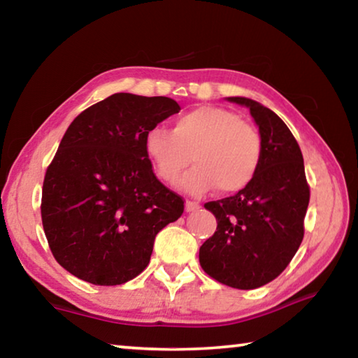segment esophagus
Listing matches in <instances>:
<instances>
[{"label": "esophagus", "instance_id": "34e87169", "mask_svg": "<svg viewBox=\"0 0 358 358\" xmlns=\"http://www.w3.org/2000/svg\"><path fill=\"white\" fill-rule=\"evenodd\" d=\"M199 207H201V205H199L197 202H192V201H186V205H185L186 211H194V210H197Z\"/></svg>", "mask_w": 358, "mask_h": 358}]
</instances>
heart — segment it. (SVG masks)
I'll use <instances>...</instances> for the list:
<instances>
[{
  "instance_id": "b5f03b06",
  "label": "heart",
  "mask_w": 358,
  "mask_h": 358,
  "mask_svg": "<svg viewBox=\"0 0 358 358\" xmlns=\"http://www.w3.org/2000/svg\"><path fill=\"white\" fill-rule=\"evenodd\" d=\"M143 148L164 183L177 185L189 166L183 186L205 194L217 186L224 194L251 183L262 159V138L250 123L222 107L203 106L181 115L173 129L155 126L145 134Z\"/></svg>"
}]
</instances>
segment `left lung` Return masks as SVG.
Returning a JSON list of instances; mask_svg holds the SVG:
<instances>
[{"label": "left lung", "mask_w": 358, "mask_h": 358, "mask_svg": "<svg viewBox=\"0 0 358 358\" xmlns=\"http://www.w3.org/2000/svg\"><path fill=\"white\" fill-rule=\"evenodd\" d=\"M250 108L262 138V159L245 189L205 203L216 232L199 250L205 273L235 289L273 281L295 256L310 203L301 150L278 115L248 98H227Z\"/></svg>", "instance_id": "left-lung-1"}]
</instances>
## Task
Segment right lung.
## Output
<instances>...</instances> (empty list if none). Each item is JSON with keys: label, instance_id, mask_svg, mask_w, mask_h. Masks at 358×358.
<instances>
[{"label": "right lung", "instance_id": "right-lung-1", "mask_svg": "<svg viewBox=\"0 0 358 358\" xmlns=\"http://www.w3.org/2000/svg\"><path fill=\"white\" fill-rule=\"evenodd\" d=\"M180 112L166 96L115 93L69 124L42 185V226L57 262L78 280L118 286L150 264L155 237L183 215L161 183L145 134Z\"/></svg>", "mask_w": 358, "mask_h": 358}]
</instances>
